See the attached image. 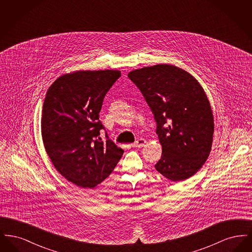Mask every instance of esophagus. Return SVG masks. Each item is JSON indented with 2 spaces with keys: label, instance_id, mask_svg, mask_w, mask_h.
Instances as JSON below:
<instances>
[{
  "label": "esophagus",
  "instance_id": "34e87169",
  "mask_svg": "<svg viewBox=\"0 0 252 252\" xmlns=\"http://www.w3.org/2000/svg\"><path fill=\"white\" fill-rule=\"evenodd\" d=\"M146 144V141L144 139H138L134 144H131L132 147H136V148H141Z\"/></svg>",
  "mask_w": 252,
  "mask_h": 252
}]
</instances>
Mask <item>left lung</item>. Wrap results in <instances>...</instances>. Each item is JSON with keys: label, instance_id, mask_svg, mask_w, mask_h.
Instances as JSON below:
<instances>
[{"label": "left lung", "instance_id": "1", "mask_svg": "<svg viewBox=\"0 0 252 252\" xmlns=\"http://www.w3.org/2000/svg\"><path fill=\"white\" fill-rule=\"evenodd\" d=\"M127 76L156 121L162 146L157 171L172 181L189 179L207 160L213 143L214 117L202 87L190 73L168 64L135 70Z\"/></svg>", "mask_w": 252, "mask_h": 252}]
</instances>
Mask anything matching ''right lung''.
<instances>
[{
	"label": "right lung",
	"instance_id": "obj_1",
	"mask_svg": "<svg viewBox=\"0 0 252 252\" xmlns=\"http://www.w3.org/2000/svg\"><path fill=\"white\" fill-rule=\"evenodd\" d=\"M121 76L119 71H78L60 76L45 97L41 133L54 166L82 188L106 180L124 154L111 140L100 138L104 97Z\"/></svg>",
	"mask_w": 252,
	"mask_h": 252
}]
</instances>
